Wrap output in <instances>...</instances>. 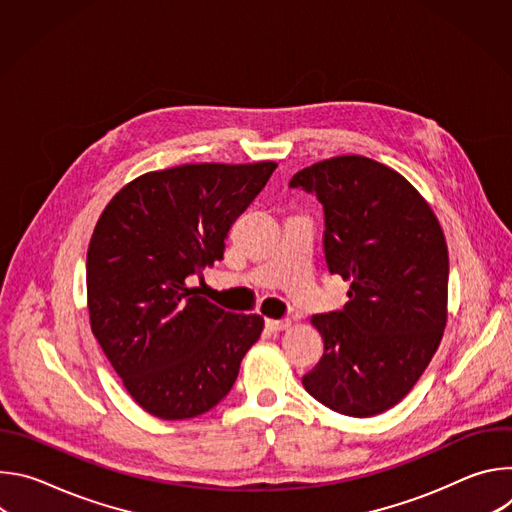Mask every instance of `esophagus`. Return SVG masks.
<instances>
[{"instance_id":"34e87169","label":"esophagus","mask_w":512,"mask_h":512,"mask_svg":"<svg viewBox=\"0 0 512 512\" xmlns=\"http://www.w3.org/2000/svg\"><path fill=\"white\" fill-rule=\"evenodd\" d=\"M291 326V320H267V328L271 332H283Z\"/></svg>"}]
</instances>
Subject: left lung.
<instances>
[{"mask_svg": "<svg viewBox=\"0 0 512 512\" xmlns=\"http://www.w3.org/2000/svg\"><path fill=\"white\" fill-rule=\"evenodd\" d=\"M324 206V255L350 281L340 312L316 314L324 354L306 391L348 417L397 405L419 381L448 320V245L423 196L395 170L338 156L289 182Z\"/></svg>", "mask_w": 512, "mask_h": 512, "instance_id": "1", "label": "left lung"}]
</instances>
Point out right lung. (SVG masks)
Returning <instances> with one entry per match:
<instances>
[{"label": "right lung", "mask_w": 512, "mask_h": 512, "mask_svg": "<svg viewBox=\"0 0 512 512\" xmlns=\"http://www.w3.org/2000/svg\"><path fill=\"white\" fill-rule=\"evenodd\" d=\"M275 162L148 172L105 206L87 253L91 330L123 387L160 419L206 413L233 389L263 318L231 314L188 287L225 253Z\"/></svg>", "instance_id": "right-lung-1"}]
</instances>
